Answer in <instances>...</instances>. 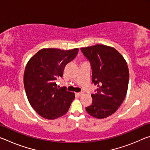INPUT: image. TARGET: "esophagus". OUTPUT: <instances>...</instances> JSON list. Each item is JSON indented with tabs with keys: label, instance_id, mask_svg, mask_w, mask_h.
Returning a JSON list of instances; mask_svg holds the SVG:
<instances>
[{
	"label": "esophagus",
	"instance_id": "1",
	"mask_svg": "<svg viewBox=\"0 0 150 150\" xmlns=\"http://www.w3.org/2000/svg\"><path fill=\"white\" fill-rule=\"evenodd\" d=\"M76 94H77V95L78 96H82V95H83V94H84V93H83V92H80V93H77Z\"/></svg>",
	"mask_w": 150,
	"mask_h": 150
}]
</instances>
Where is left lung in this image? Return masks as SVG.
<instances>
[{
    "label": "left lung",
    "mask_w": 150,
    "mask_h": 150,
    "mask_svg": "<svg viewBox=\"0 0 150 150\" xmlns=\"http://www.w3.org/2000/svg\"><path fill=\"white\" fill-rule=\"evenodd\" d=\"M81 50L89 61L92 82L98 87L86 110L95 118H106L118 110L126 97L129 81L127 63L117 50L107 45L96 44Z\"/></svg>",
    "instance_id": "obj_1"
}]
</instances>
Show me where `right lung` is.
I'll use <instances>...</instances> for the list:
<instances>
[{"mask_svg": "<svg viewBox=\"0 0 150 150\" xmlns=\"http://www.w3.org/2000/svg\"><path fill=\"white\" fill-rule=\"evenodd\" d=\"M78 52V48H45L28 62L24 74L25 91L30 105L43 118L54 120L69 110L75 94L65 87L58 88L56 81L62 77L66 65L75 59Z\"/></svg>", "mask_w": 150, "mask_h": 150, "instance_id": "1", "label": "right lung"}]
</instances>
